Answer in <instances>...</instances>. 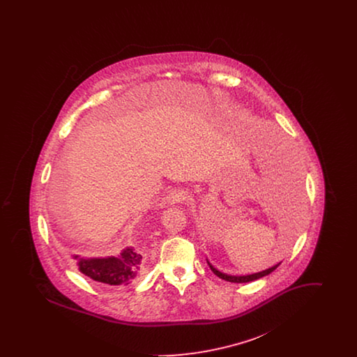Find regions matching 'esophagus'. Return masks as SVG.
Here are the masks:
<instances>
[{"label": "esophagus", "instance_id": "34e87169", "mask_svg": "<svg viewBox=\"0 0 357 357\" xmlns=\"http://www.w3.org/2000/svg\"><path fill=\"white\" fill-rule=\"evenodd\" d=\"M188 198V194L185 190H174L167 195L166 201L169 204H182Z\"/></svg>", "mask_w": 357, "mask_h": 357}]
</instances>
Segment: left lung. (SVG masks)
<instances>
[{"label": "left lung", "mask_w": 357, "mask_h": 357, "mask_svg": "<svg viewBox=\"0 0 357 357\" xmlns=\"http://www.w3.org/2000/svg\"><path fill=\"white\" fill-rule=\"evenodd\" d=\"M207 264H208V266H210V269L213 271V273L215 274V275H218L220 278L222 280H225V281H229V282H237V284H242V282H250V281H255V280H258V278H262V277H265V275H268V274H271L273 271H275L277 268H278V265L281 264H277V265H274L272 268H269V269H266V271H262V272L253 273V274H248V275H230V274H226V273L220 272V271H217L208 261H207Z\"/></svg>", "instance_id": "obj_1"}]
</instances>
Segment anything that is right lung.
I'll use <instances>...</instances> for the list:
<instances>
[{"mask_svg": "<svg viewBox=\"0 0 357 357\" xmlns=\"http://www.w3.org/2000/svg\"><path fill=\"white\" fill-rule=\"evenodd\" d=\"M77 259L79 271L93 281L107 285H128L142 272L143 255L135 252L134 248L124 249L119 257L105 258H80Z\"/></svg>", "mask_w": 357, "mask_h": 357, "instance_id": "add662e5", "label": "right lung"}]
</instances>
